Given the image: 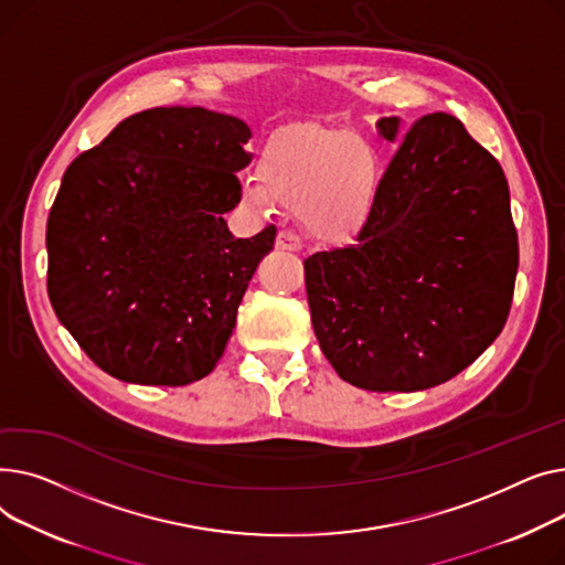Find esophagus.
Listing matches in <instances>:
<instances>
[{
  "label": "esophagus",
  "mask_w": 565,
  "mask_h": 565,
  "mask_svg": "<svg viewBox=\"0 0 565 565\" xmlns=\"http://www.w3.org/2000/svg\"><path fill=\"white\" fill-rule=\"evenodd\" d=\"M276 248H278V250H291V253H296V250L303 248V242H301V237L296 235V232L282 230V232H278Z\"/></svg>",
  "instance_id": "esophagus-1"
}]
</instances>
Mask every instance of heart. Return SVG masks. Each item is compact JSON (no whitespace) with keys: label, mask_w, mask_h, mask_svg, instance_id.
Segmentation results:
<instances>
[{"label":"heart","mask_w":565,"mask_h":565,"mask_svg":"<svg viewBox=\"0 0 565 565\" xmlns=\"http://www.w3.org/2000/svg\"><path fill=\"white\" fill-rule=\"evenodd\" d=\"M257 180L244 193L253 205L271 198L296 203L298 218L323 239H347L370 221L383 182V157L353 131L315 122L287 125L267 141Z\"/></svg>","instance_id":"obj_1"}]
</instances>
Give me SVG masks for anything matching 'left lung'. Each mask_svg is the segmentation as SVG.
<instances>
[{"label":"left lung","instance_id":"obj_1","mask_svg":"<svg viewBox=\"0 0 565 565\" xmlns=\"http://www.w3.org/2000/svg\"><path fill=\"white\" fill-rule=\"evenodd\" d=\"M399 141L355 244L310 255L315 335L342 381L372 392L440 385L502 333L518 274V232L500 161L449 114Z\"/></svg>","mask_w":565,"mask_h":565}]
</instances>
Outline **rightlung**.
Returning a JSON list of instances; mask_svg holds the SVG:
<instances>
[{
	"instance_id": "obj_1",
	"label": "right lung",
	"mask_w": 565,
	"mask_h": 565,
	"mask_svg": "<svg viewBox=\"0 0 565 565\" xmlns=\"http://www.w3.org/2000/svg\"><path fill=\"white\" fill-rule=\"evenodd\" d=\"M250 129L203 107L118 122L63 173L47 218V294L99 370L189 385L221 360L276 225L232 237Z\"/></svg>"
}]
</instances>
